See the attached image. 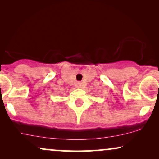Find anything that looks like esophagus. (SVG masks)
<instances>
[{
	"label": "esophagus",
	"mask_w": 159,
	"mask_h": 159,
	"mask_svg": "<svg viewBox=\"0 0 159 159\" xmlns=\"http://www.w3.org/2000/svg\"><path fill=\"white\" fill-rule=\"evenodd\" d=\"M76 87H77V88H81V82H78V83L76 84Z\"/></svg>",
	"instance_id": "34e87169"
}]
</instances>
